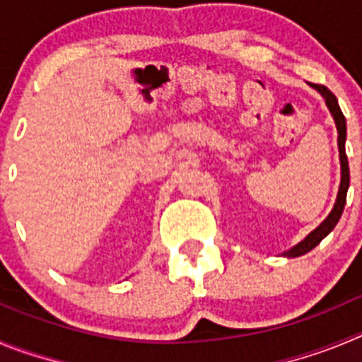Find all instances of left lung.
Masks as SVG:
<instances>
[{"instance_id": "8db88e82", "label": "left lung", "mask_w": 362, "mask_h": 362, "mask_svg": "<svg viewBox=\"0 0 362 362\" xmlns=\"http://www.w3.org/2000/svg\"><path fill=\"white\" fill-rule=\"evenodd\" d=\"M312 88L319 92V94L325 98V103L330 110L332 117L335 121V127H337V145H339V161H341V185H339V192H337V199H335L334 209L332 212L328 214L325 221H322L321 225L317 226L315 230L306 235L305 239L300 243H297L296 246H292L290 250L283 252L281 255L284 257H299V255H305L308 254L310 250H313L322 239L335 228V225L339 223L341 216H343V210H344V204H346V194H348V187H350V168H348V158H346V150H344V143H346V119H344L343 112L339 108L337 103V98L332 94L326 86L322 85H310Z\"/></svg>"}]
</instances>
